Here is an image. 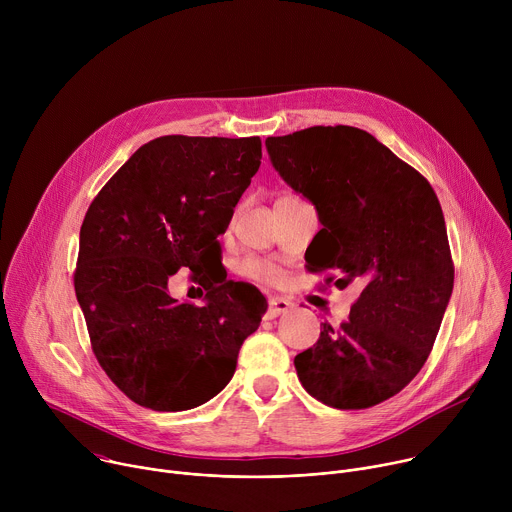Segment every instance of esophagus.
<instances>
[{
	"mask_svg": "<svg viewBox=\"0 0 512 512\" xmlns=\"http://www.w3.org/2000/svg\"><path fill=\"white\" fill-rule=\"evenodd\" d=\"M291 308H294V304H291L289 300H285V298H273V300L269 302L267 318H269V320H273V318H277V316L285 314V312H287V310H291Z\"/></svg>",
	"mask_w": 512,
	"mask_h": 512,
	"instance_id": "34e87169",
	"label": "esophagus"
}]
</instances>
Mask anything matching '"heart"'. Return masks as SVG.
<instances>
[{
	"label": "heart",
	"mask_w": 512,
	"mask_h": 512,
	"mask_svg": "<svg viewBox=\"0 0 512 512\" xmlns=\"http://www.w3.org/2000/svg\"><path fill=\"white\" fill-rule=\"evenodd\" d=\"M241 273L249 279L263 281V283H275L281 277L279 265H275L273 261H267V259H259V257H247L241 263Z\"/></svg>",
	"instance_id": "1"
}]
</instances>
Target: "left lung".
Masks as SVG:
<instances>
[{
	"instance_id": "left-lung-1",
	"label": "left lung",
	"mask_w": 512,
	"mask_h": 512,
	"mask_svg": "<svg viewBox=\"0 0 512 512\" xmlns=\"http://www.w3.org/2000/svg\"><path fill=\"white\" fill-rule=\"evenodd\" d=\"M273 168L322 223L308 265L362 291L340 326L294 358L304 389L336 409L397 395L425 364L454 289L444 212L429 182L350 125L267 137ZM313 245V241H312ZM334 277H328L330 283Z\"/></svg>"
}]
</instances>
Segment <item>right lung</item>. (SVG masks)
I'll use <instances>...</instances> for the list:
<instances>
[{
	"mask_svg": "<svg viewBox=\"0 0 512 512\" xmlns=\"http://www.w3.org/2000/svg\"><path fill=\"white\" fill-rule=\"evenodd\" d=\"M259 166V137L164 135L141 145L91 202L75 291L99 364L133 403L186 411L233 379L267 306L227 279L218 235ZM182 266L207 291L202 307L167 294Z\"/></svg>",
	"mask_w": 512,
	"mask_h": 512,
	"instance_id": "obj_1",
	"label": "right lung"
}]
</instances>
